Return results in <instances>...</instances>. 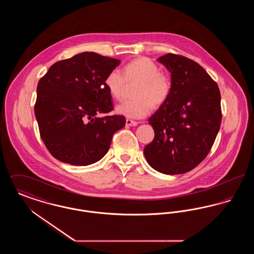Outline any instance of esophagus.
<instances>
[{
  "mask_svg": "<svg viewBox=\"0 0 254 254\" xmlns=\"http://www.w3.org/2000/svg\"><path fill=\"white\" fill-rule=\"evenodd\" d=\"M126 125H127V126H128V127H135V126H137V125H138V123H137V122L133 121V120H130V119H127V121H126Z\"/></svg>",
  "mask_w": 254,
  "mask_h": 254,
  "instance_id": "obj_1",
  "label": "esophagus"
}]
</instances>
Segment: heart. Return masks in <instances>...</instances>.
<instances>
[{
	"label": "heart",
	"instance_id": "b5f03b06",
	"mask_svg": "<svg viewBox=\"0 0 254 254\" xmlns=\"http://www.w3.org/2000/svg\"><path fill=\"white\" fill-rule=\"evenodd\" d=\"M126 82H138L133 96L135 99L122 102L116 112L127 118L141 119L148 115L152 107L164 105L171 93V82L157 64L148 59H136L124 65L122 73L112 69L105 78L104 85L115 100L122 96Z\"/></svg>",
	"mask_w": 254,
	"mask_h": 254
}]
</instances>
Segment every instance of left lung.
I'll return each mask as SVG.
<instances>
[{
  "label": "left lung",
  "mask_w": 254,
  "mask_h": 254,
  "mask_svg": "<svg viewBox=\"0 0 254 254\" xmlns=\"http://www.w3.org/2000/svg\"><path fill=\"white\" fill-rule=\"evenodd\" d=\"M157 61L171 74V93L148 119L155 136L144 154L159 172L182 174L197 167L213 145L222 120L220 90L194 61L171 53Z\"/></svg>",
  "instance_id": "left-lung-1"
}]
</instances>
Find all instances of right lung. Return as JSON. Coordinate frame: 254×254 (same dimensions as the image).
Instances as JSON below:
<instances>
[{
    "label": "right lung",
    "mask_w": 254,
    "mask_h": 254,
    "mask_svg": "<svg viewBox=\"0 0 254 254\" xmlns=\"http://www.w3.org/2000/svg\"><path fill=\"white\" fill-rule=\"evenodd\" d=\"M121 61L83 52L55 63L37 85L34 107L40 135L53 157L88 166L109 151L112 136L126 125L113 109L104 81Z\"/></svg>",
    "instance_id": "right-lung-1"
}]
</instances>
